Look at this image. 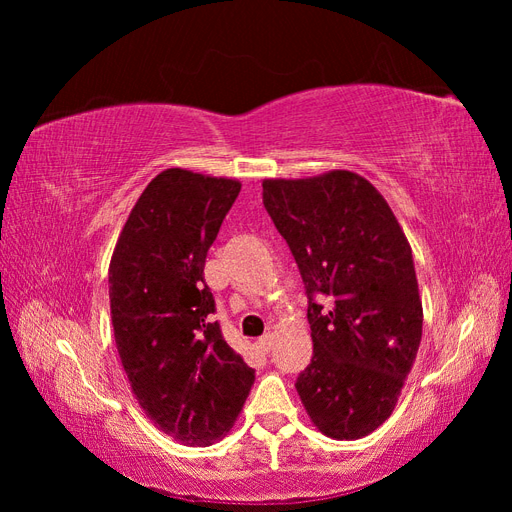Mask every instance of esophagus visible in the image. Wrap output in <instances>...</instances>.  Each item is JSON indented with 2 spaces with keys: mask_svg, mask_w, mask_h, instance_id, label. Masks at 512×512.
Listing matches in <instances>:
<instances>
[{
  "mask_svg": "<svg viewBox=\"0 0 512 512\" xmlns=\"http://www.w3.org/2000/svg\"><path fill=\"white\" fill-rule=\"evenodd\" d=\"M256 346L260 348V352H271V348H273V335L271 333L262 335L258 342H256Z\"/></svg>",
  "mask_w": 512,
  "mask_h": 512,
  "instance_id": "34e87169",
  "label": "esophagus"
}]
</instances>
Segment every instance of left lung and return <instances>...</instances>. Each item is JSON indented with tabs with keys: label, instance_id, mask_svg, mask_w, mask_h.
<instances>
[{
	"label": "left lung",
	"instance_id": "left-lung-1",
	"mask_svg": "<svg viewBox=\"0 0 512 512\" xmlns=\"http://www.w3.org/2000/svg\"><path fill=\"white\" fill-rule=\"evenodd\" d=\"M262 203L307 290L312 363L297 378L309 421L359 440L397 406L423 335L412 247L384 196L352 170L265 179Z\"/></svg>",
	"mask_w": 512,
	"mask_h": 512
}]
</instances>
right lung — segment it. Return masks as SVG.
Masks as SVG:
<instances>
[{"label": "right lung", "instance_id": "1", "mask_svg": "<svg viewBox=\"0 0 512 512\" xmlns=\"http://www.w3.org/2000/svg\"><path fill=\"white\" fill-rule=\"evenodd\" d=\"M241 192L237 179L166 168L121 228L108 267L115 344L138 406L181 444L209 446L235 425L254 369L211 322L205 258Z\"/></svg>", "mask_w": 512, "mask_h": 512}]
</instances>
